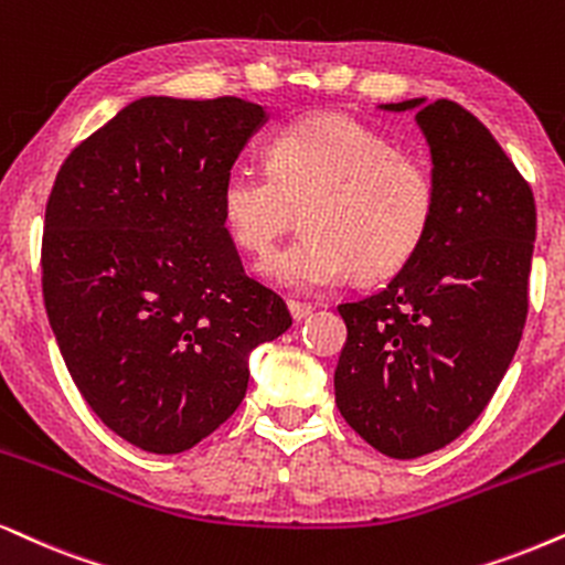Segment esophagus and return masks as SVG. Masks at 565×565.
<instances>
[{
	"label": "esophagus",
	"instance_id": "obj_1",
	"mask_svg": "<svg viewBox=\"0 0 565 565\" xmlns=\"http://www.w3.org/2000/svg\"><path fill=\"white\" fill-rule=\"evenodd\" d=\"M312 310H316V307H312L310 302H299V299H289V312H291V318L297 320V323H299V320L310 318Z\"/></svg>",
	"mask_w": 565,
	"mask_h": 565
}]
</instances>
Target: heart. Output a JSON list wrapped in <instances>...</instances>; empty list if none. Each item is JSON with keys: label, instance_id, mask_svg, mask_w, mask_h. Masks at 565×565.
Segmentation results:
<instances>
[{"label": "heart", "instance_id": "heart-1", "mask_svg": "<svg viewBox=\"0 0 565 565\" xmlns=\"http://www.w3.org/2000/svg\"><path fill=\"white\" fill-rule=\"evenodd\" d=\"M435 180L417 156L347 114H312L270 140L268 167L237 161L218 190L234 245L266 255L302 213L305 232L260 263L263 276L320 291L404 268L430 232Z\"/></svg>", "mask_w": 565, "mask_h": 565}]
</instances>
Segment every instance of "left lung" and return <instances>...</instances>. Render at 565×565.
I'll return each mask as SVG.
<instances>
[{"label":"left lung","mask_w":565,"mask_h":565,"mask_svg":"<svg viewBox=\"0 0 565 565\" xmlns=\"http://www.w3.org/2000/svg\"><path fill=\"white\" fill-rule=\"evenodd\" d=\"M381 109L417 111L438 200L423 247L388 287L339 305L347 344L333 388L341 417L370 446L417 459L480 417L516 354L537 209L472 111L448 98Z\"/></svg>","instance_id":"1"}]
</instances>
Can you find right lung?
<instances>
[{
    "instance_id": "add662e5",
    "label": "right lung",
    "mask_w": 565,
    "mask_h": 565,
    "mask_svg": "<svg viewBox=\"0 0 565 565\" xmlns=\"http://www.w3.org/2000/svg\"><path fill=\"white\" fill-rule=\"evenodd\" d=\"M266 122L234 96L138 98L64 159L49 195L41 268L64 365L98 419L148 454H182L224 425L253 349L291 326L218 209Z\"/></svg>"
}]
</instances>
